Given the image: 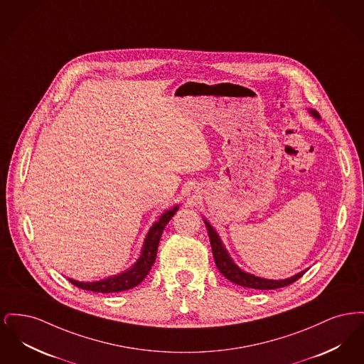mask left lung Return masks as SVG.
I'll return each mask as SVG.
<instances>
[{"mask_svg": "<svg viewBox=\"0 0 364 364\" xmlns=\"http://www.w3.org/2000/svg\"><path fill=\"white\" fill-rule=\"evenodd\" d=\"M310 113H311L312 117H315L318 120L321 119L319 113L316 110L310 109ZM205 224L208 226V237H210V244H211L215 264H217L218 270L221 272V274L233 284H237L244 288H252V289H277V288H282V287L294 284V281H297L307 272V270H303L292 277L285 278V279H266V278L257 277L254 274L245 273L229 257L224 244L221 242L218 233L214 230V228L210 225L206 220H205Z\"/></svg>", "mask_w": 364, "mask_h": 364, "instance_id": "obj_1", "label": "left lung"}]
</instances>
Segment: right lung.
<instances>
[{
  "instance_id": "obj_1",
  "label": "right lung",
  "mask_w": 364,
  "mask_h": 364,
  "mask_svg": "<svg viewBox=\"0 0 364 364\" xmlns=\"http://www.w3.org/2000/svg\"><path fill=\"white\" fill-rule=\"evenodd\" d=\"M178 210V206H174L173 208L166 210L159 220L156 221L154 225L150 228L144 242H143V248H141V254L139 257V259L135 262V264L125 270L119 276H113V277L105 278L101 281H94V282H80L76 279H70V284H73L75 287L85 289V291H91V292H98V294H113V292H122L127 289H132L134 287L139 285L146 276L149 274V272L151 270V266L154 264L156 258V251H158V244L159 239L162 236V232L165 229L166 224L171 221V218L173 217L174 213Z\"/></svg>"
}]
</instances>
